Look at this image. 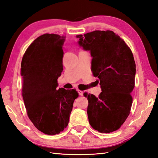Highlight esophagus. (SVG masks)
Masks as SVG:
<instances>
[{
  "instance_id": "34e87169",
  "label": "esophagus",
  "mask_w": 158,
  "mask_h": 158,
  "mask_svg": "<svg viewBox=\"0 0 158 158\" xmlns=\"http://www.w3.org/2000/svg\"><path fill=\"white\" fill-rule=\"evenodd\" d=\"M77 92L78 93V94L80 95H83V94H84V91H82V90H80V89H77Z\"/></svg>"
}]
</instances>
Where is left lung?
I'll use <instances>...</instances> for the list:
<instances>
[{"label": "left lung", "instance_id": "obj_1", "mask_svg": "<svg viewBox=\"0 0 158 158\" xmlns=\"http://www.w3.org/2000/svg\"><path fill=\"white\" fill-rule=\"evenodd\" d=\"M76 35L78 44L89 51L91 69L98 77L99 97L85 92L90 125L99 132L110 133L121 127L130 113L135 88L136 64L132 52L112 31H94Z\"/></svg>", "mask_w": 158, "mask_h": 158}]
</instances>
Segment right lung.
I'll list each match as a JSON object with an SVG mask.
<instances>
[{"instance_id": "1", "label": "right lung", "mask_w": 158, "mask_h": 158, "mask_svg": "<svg viewBox=\"0 0 158 158\" xmlns=\"http://www.w3.org/2000/svg\"><path fill=\"white\" fill-rule=\"evenodd\" d=\"M64 37L46 33L33 41L21 63L22 93L28 117L46 135H55L68 125L74 99V89L59 88L63 72Z\"/></svg>"}]
</instances>
